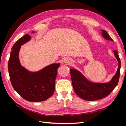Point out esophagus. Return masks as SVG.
Instances as JSON below:
<instances>
[{"label":"esophagus","instance_id":"obj_1","mask_svg":"<svg viewBox=\"0 0 126 126\" xmlns=\"http://www.w3.org/2000/svg\"><path fill=\"white\" fill-rule=\"evenodd\" d=\"M69 62H70V61L69 60V59H67V58H65L64 59V62L65 63H69Z\"/></svg>","mask_w":126,"mask_h":126}]
</instances>
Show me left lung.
I'll list each match as a JSON object with an SVG mask.
<instances>
[{
    "label": "left lung",
    "mask_w": 126,
    "mask_h": 126,
    "mask_svg": "<svg viewBox=\"0 0 126 126\" xmlns=\"http://www.w3.org/2000/svg\"><path fill=\"white\" fill-rule=\"evenodd\" d=\"M102 36L106 40L113 41L107 32L102 30ZM118 62V67L116 74L111 81L107 83H94L89 81L80 71L74 69H70L72 86L75 93L85 100L94 101L105 98L112 92L118 85L120 77L121 66L120 59L117 50H113Z\"/></svg>",
    "instance_id": "left-lung-1"
}]
</instances>
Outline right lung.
<instances>
[{"label":"right lung","mask_w":126,"mask_h":126,"mask_svg":"<svg viewBox=\"0 0 126 126\" xmlns=\"http://www.w3.org/2000/svg\"><path fill=\"white\" fill-rule=\"evenodd\" d=\"M30 38L31 37L26 34L14 44L11 48L8 69L11 85L21 97L28 101H43L54 93L57 69L60 63H52L38 72H30L21 66L19 52L21 46Z\"/></svg>","instance_id":"right-lung-1"}]
</instances>
